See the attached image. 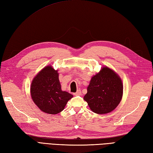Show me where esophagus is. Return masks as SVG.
Segmentation results:
<instances>
[{
  "label": "esophagus",
  "instance_id": "esophagus-1",
  "mask_svg": "<svg viewBox=\"0 0 153 153\" xmlns=\"http://www.w3.org/2000/svg\"><path fill=\"white\" fill-rule=\"evenodd\" d=\"M81 90H77L76 93H74V95H75V96H79V95H81Z\"/></svg>",
  "mask_w": 153,
  "mask_h": 153
}]
</instances>
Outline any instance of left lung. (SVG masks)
Listing matches in <instances>:
<instances>
[{"label": "left lung", "instance_id": "1", "mask_svg": "<svg viewBox=\"0 0 153 153\" xmlns=\"http://www.w3.org/2000/svg\"><path fill=\"white\" fill-rule=\"evenodd\" d=\"M123 93V83L119 76L108 67H104L92 77L83 98L93 112L105 114L119 104Z\"/></svg>", "mask_w": 153, "mask_h": 153}]
</instances>
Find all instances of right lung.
<instances>
[{"instance_id":"1","label":"right lung","mask_w":153,"mask_h":153,"mask_svg":"<svg viewBox=\"0 0 153 153\" xmlns=\"http://www.w3.org/2000/svg\"><path fill=\"white\" fill-rule=\"evenodd\" d=\"M33 102L42 111L57 114L65 108L72 94L61 90L57 70L48 66L34 78L30 87Z\"/></svg>"}]
</instances>
